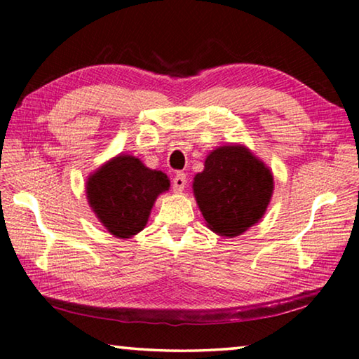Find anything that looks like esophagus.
<instances>
[{
    "label": "esophagus",
    "mask_w": 359,
    "mask_h": 359,
    "mask_svg": "<svg viewBox=\"0 0 359 359\" xmlns=\"http://www.w3.org/2000/svg\"><path fill=\"white\" fill-rule=\"evenodd\" d=\"M187 187V174L184 172H177L172 179V188L174 191H184V188Z\"/></svg>",
    "instance_id": "esophagus-1"
}]
</instances>
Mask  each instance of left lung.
I'll list each match as a JSON object with an SVG mask.
<instances>
[{
    "label": "left lung",
    "mask_w": 359,
    "mask_h": 359,
    "mask_svg": "<svg viewBox=\"0 0 359 359\" xmlns=\"http://www.w3.org/2000/svg\"><path fill=\"white\" fill-rule=\"evenodd\" d=\"M272 191L271 169L241 144L212 150L204 171L193 179V193L205 223L223 238H236L258 223Z\"/></svg>",
    "instance_id": "obj_1"
}]
</instances>
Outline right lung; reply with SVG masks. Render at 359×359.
Returning <instances> with one entry per match:
<instances>
[{
	"instance_id": "add662e5",
	"label": "right lung",
	"mask_w": 359,
	"mask_h": 359,
	"mask_svg": "<svg viewBox=\"0 0 359 359\" xmlns=\"http://www.w3.org/2000/svg\"><path fill=\"white\" fill-rule=\"evenodd\" d=\"M169 187L165 172L133 155H117L90 175L87 199L109 233L128 239L145 228L156 198Z\"/></svg>"
}]
</instances>
